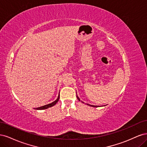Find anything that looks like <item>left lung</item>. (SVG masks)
I'll list each match as a JSON object with an SVG mask.
<instances>
[{
    "label": "left lung",
    "mask_w": 147,
    "mask_h": 147,
    "mask_svg": "<svg viewBox=\"0 0 147 147\" xmlns=\"http://www.w3.org/2000/svg\"><path fill=\"white\" fill-rule=\"evenodd\" d=\"M77 99L79 100H80V99H79V97H78V96H77ZM83 103H84V102H83ZM88 105H90V106H91V107H98L99 106H97V105H90V104H87Z\"/></svg>",
    "instance_id": "obj_1"
}]
</instances>
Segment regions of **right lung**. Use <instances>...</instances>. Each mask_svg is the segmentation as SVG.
Returning <instances> with one entry per match:
<instances>
[{"label": "right lung", "instance_id": "add662e5", "mask_svg": "<svg viewBox=\"0 0 147 147\" xmlns=\"http://www.w3.org/2000/svg\"><path fill=\"white\" fill-rule=\"evenodd\" d=\"M59 99V94L58 95V97H57V98L56 100H55L54 102H51V104H47V105H43V106H42V107H38V108H36V110H44V109H48L50 107H51L54 106L57 102H58Z\"/></svg>", "mask_w": 147, "mask_h": 147}]
</instances>
